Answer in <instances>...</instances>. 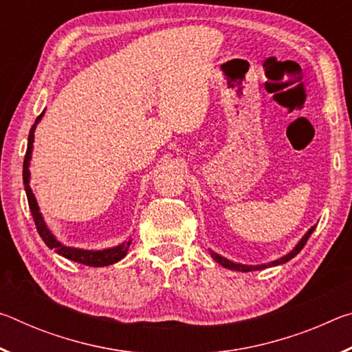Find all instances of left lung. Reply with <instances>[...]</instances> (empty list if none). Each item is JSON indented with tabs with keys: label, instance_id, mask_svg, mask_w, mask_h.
Here are the masks:
<instances>
[{
	"label": "left lung",
	"instance_id": "left-lung-1",
	"mask_svg": "<svg viewBox=\"0 0 352 352\" xmlns=\"http://www.w3.org/2000/svg\"><path fill=\"white\" fill-rule=\"evenodd\" d=\"M314 230H315V226L314 228H311L307 231V234L302 237V239L300 241V243H298V245L292 250V252L289 253V254H285L284 258H281V259H278V261H273V262H270V264H262V265H242V264H234V262H231V261H228V259H225V258H222V256H219L217 253H214V252H211V256L214 259H216L220 265L222 267H225V269H230V270H237V272H252V270H262V269H267V267H273V265H279V264H284V262H287V261H290L292 258H295V256L301 252L302 248H305V245H306V242H307V239L309 237H311V234L314 233Z\"/></svg>",
	"mask_w": 352,
	"mask_h": 352
}]
</instances>
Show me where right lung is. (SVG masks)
Wrapping results in <instances>:
<instances>
[{"label": "right lung", "instance_id": "1", "mask_svg": "<svg viewBox=\"0 0 352 352\" xmlns=\"http://www.w3.org/2000/svg\"><path fill=\"white\" fill-rule=\"evenodd\" d=\"M41 116H43V113H41V115L35 119V124L40 121ZM35 124L31 127V132H29V138H28V151L25 155V162H23V182H25L29 210H31V212H32L34 222H35V226H37L40 237L43 239V242L47 247L54 248L58 254L63 256V258L74 261V262H79V264H83V265L104 267V265H110V264H115V262H118V261H121L124 256L127 254V250L130 247V243H132V241H127V242L121 243V245L113 247V248L99 250V252H90V250L65 247L60 242H57L56 237L50 233V230H47V226L45 225V220H43V217H41V214L38 211V205H37V201H35L32 190H31V188H29V160H31V153H32Z\"/></svg>", "mask_w": 352, "mask_h": 352}]
</instances>
